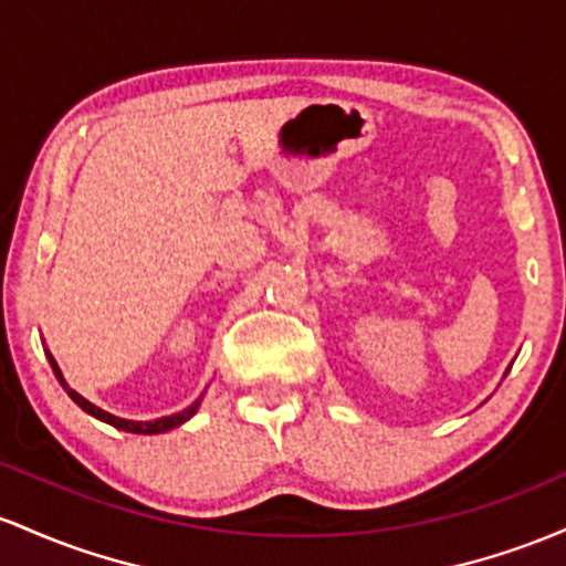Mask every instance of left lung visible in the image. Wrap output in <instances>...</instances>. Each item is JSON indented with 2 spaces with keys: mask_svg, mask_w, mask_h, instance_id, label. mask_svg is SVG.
<instances>
[{
  "mask_svg": "<svg viewBox=\"0 0 566 566\" xmlns=\"http://www.w3.org/2000/svg\"><path fill=\"white\" fill-rule=\"evenodd\" d=\"M507 371H511V368H507ZM507 371H505V374H507Z\"/></svg>",
  "mask_w": 566,
  "mask_h": 566,
  "instance_id": "8db88e82",
  "label": "left lung"
}]
</instances>
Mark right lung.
<instances>
[{
	"mask_svg": "<svg viewBox=\"0 0 566 566\" xmlns=\"http://www.w3.org/2000/svg\"><path fill=\"white\" fill-rule=\"evenodd\" d=\"M48 360H50V366H53L55 379H59L63 390L69 392V398H72V401L77 403L82 411H87V415L95 417V420H101V422L112 424V428L125 430V433H142V436L168 433V430L179 428V424H184L187 420H192V417L198 415V409H200V403H202V396H200L198 401H195L192 406H187V409H184V411H176V415H170V417H157V420H142V422H138V420H125V417H114V415H109V411L98 409V406L87 401V398H82L80 392L74 390V387H69V382H66V379H63L61 368H59V364H55V358H53V355H50V350H48Z\"/></svg>",
	"mask_w": 566,
	"mask_h": 566,
	"instance_id": "1",
	"label": "right lung"
}]
</instances>
